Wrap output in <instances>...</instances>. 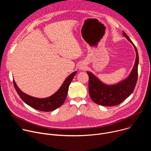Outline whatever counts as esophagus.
<instances>
[{"mask_svg":"<svg viewBox=\"0 0 151 151\" xmlns=\"http://www.w3.org/2000/svg\"><path fill=\"white\" fill-rule=\"evenodd\" d=\"M80 69H82V70H83L85 68H83V66H81V68H80Z\"/></svg>","mask_w":151,"mask_h":151,"instance_id":"esophagus-1","label":"esophagus"}]
</instances>
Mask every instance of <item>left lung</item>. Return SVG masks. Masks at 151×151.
Instances as JSON below:
<instances>
[{
  "label": "left lung",
  "mask_w": 151,
  "mask_h": 151,
  "mask_svg": "<svg viewBox=\"0 0 151 151\" xmlns=\"http://www.w3.org/2000/svg\"><path fill=\"white\" fill-rule=\"evenodd\" d=\"M123 35L133 45L136 52L134 66L129 76L119 83L107 85L102 83L92 73L87 72L89 76L90 96L94 103L99 105L104 106L118 105L130 96L135 88L138 78V52L133 42L124 32H123Z\"/></svg>",
  "instance_id": "left-lung-1"
}]
</instances>
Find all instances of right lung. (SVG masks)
<instances>
[{
    "instance_id": "1",
    "label": "right lung",
    "mask_w": 151,
    "mask_h": 151,
    "mask_svg": "<svg viewBox=\"0 0 151 151\" xmlns=\"http://www.w3.org/2000/svg\"><path fill=\"white\" fill-rule=\"evenodd\" d=\"M76 73V72H75L70 75L64 82L60 88L54 94L45 99H38L30 96L19 89L14 80H13V82L17 93L27 104L40 111L51 112L58 108L64 103L67 97L69 85Z\"/></svg>"
}]
</instances>
